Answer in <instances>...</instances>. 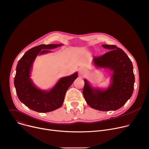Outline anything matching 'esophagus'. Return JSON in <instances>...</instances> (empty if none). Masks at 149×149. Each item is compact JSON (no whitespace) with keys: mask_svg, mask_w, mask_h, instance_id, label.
I'll return each instance as SVG.
<instances>
[{"mask_svg":"<svg viewBox=\"0 0 149 149\" xmlns=\"http://www.w3.org/2000/svg\"><path fill=\"white\" fill-rule=\"evenodd\" d=\"M86 70L84 68H80L79 70V74L80 75H83L84 74H86Z\"/></svg>","mask_w":149,"mask_h":149,"instance_id":"esophagus-1","label":"esophagus"}]
</instances>
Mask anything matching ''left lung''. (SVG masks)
Segmentation results:
<instances>
[{
    "label": "left lung",
    "instance_id": "left-lung-1",
    "mask_svg": "<svg viewBox=\"0 0 149 149\" xmlns=\"http://www.w3.org/2000/svg\"><path fill=\"white\" fill-rule=\"evenodd\" d=\"M102 46L111 50L101 57H94L93 65L112 72L111 82L107 89L93 87L85 79L83 95L88 105L101 111H116L122 107L132 95L134 75L133 64L121 48L114 45Z\"/></svg>",
    "mask_w": 149,
    "mask_h": 149
}]
</instances>
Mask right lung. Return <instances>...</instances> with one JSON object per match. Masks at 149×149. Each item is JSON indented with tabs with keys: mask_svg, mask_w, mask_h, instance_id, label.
<instances>
[{
	"mask_svg": "<svg viewBox=\"0 0 149 149\" xmlns=\"http://www.w3.org/2000/svg\"><path fill=\"white\" fill-rule=\"evenodd\" d=\"M41 44L28 50L19 61L14 85L19 100L30 109L40 113L52 112L63 104L65 93L78 77V72L62 77L48 91L38 88L31 79L33 63L38 55L52 52L50 49L62 45Z\"/></svg>",
	"mask_w": 149,
	"mask_h": 149,
	"instance_id": "right-lung-1",
	"label": "right lung"
}]
</instances>
